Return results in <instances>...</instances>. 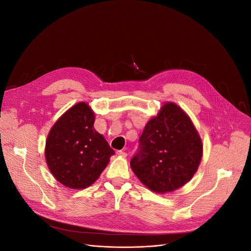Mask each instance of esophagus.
Listing matches in <instances>:
<instances>
[{"mask_svg":"<svg viewBox=\"0 0 251 251\" xmlns=\"http://www.w3.org/2000/svg\"><path fill=\"white\" fill-rule=\"evenodd\" d=\"M117 155L118 156H120V157H126V151H117Z\"/></svg>","mask_w":251,"mask_h":251,"instance_id":"esophagus-1","label":"esophagus"}]
</instances>
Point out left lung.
<instances>
[{"label":"left lung","mask_w":251,"mask_h":251,"mask_svg":"<svg viewBox=\"0 0 251 251\" xmlns=\"http://www.w3.org/2000/svg\"><path fill=\"white\" fill-rule=\"evenodd\" d=\"M139 141L131 169L150 191H176L198 171L203 155L201 137L192 119L175 102H165L148 121Z\"/></svg>","instance_id":"1"}]
</instances>
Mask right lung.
<instances>
[{
  "mask_svg": "<svg viewBox=\"0 0 251 251\" xmlns=\"http://www.w3.org/2000/svg\"><path fill=\"white\" fill-rule=\"evenodd\" d=\"M94 121L89 103L80 101L50 128L45 158L53 177L66 187L83 189L92 185L115 154L94 128Z\"/></svg>",
  "mask_w": 251,
  "mask_h": 251,
  "instance_id": "obj_1",
  "label": "right lung"
}]
</instances>
